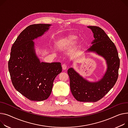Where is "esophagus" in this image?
Instances as JSON below:
<instances>
[{
    "label": "esophagus",
    "mask_w": 128,
    "mask_h": 128,
    "mask_svg": "<svg viewBox=\"0 0 128 128\" xmlns=\"http://www.w3.org/2000/svg\"><path fill=\"white\" fill-rule=\"evenodd\" d=\"M62 69L63 70H66L67 69V66L65 64H63L62 65Z\"/></svg>",
    "instance_id": "obj_1"
}]
</instances>
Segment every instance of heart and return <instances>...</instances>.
I'll use <instances>...</instances> for the list:
<instances>
[{
  "instance_id": "b5f03b06",
  "label": "heart",
  "mask_w": 128,
  "mask_h": 128,
  "mask_svg": "<svg viewBox=\"0 0 128 128\" xmlns=\"http://www.w3.org/2000/svg\"><path fill=\"white\" fill-rule=\"evenodd\" d=\"M76 40L77 36L72 34L61 37L56 41V47L59 50L64 51L73 47L76 44V49H77L80 46V42H76Z\"/></svg>"
}]
</instances>
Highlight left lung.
<instances>
[{"instance_id": "left-lung-1", "label": "left lung", "mask_w": 128, "mask_h": 128, "mask_svg": "<svg viewBox=\"0 0 128 128\" xmlns=\"http://www.w3.org/2000/svg\"><path fill=\"white\" fill-rule=\"evenodd\" d=\"M93 33L94 39L86 52H93L102 57L106 65V70L101 78L90 81L74 68L67 71L70 79V88L73 96L80 102H95L102 98L116 83L120 65L116 47L104 30L97 26H88ZM72 65V61L70 62Z\"/></svg>"}]
</instances>
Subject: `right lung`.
Returning <instances> with one entry per match:
<instances>
[{"mask_svg": "<svg viewBox=\"0 0 128 128\" xmlns=\"http://www.w3.org/2000/svg\"><path fill=\"white\" fill-rule=\"evenodd\" d=\"M52 24H34L24 29L11 48L8 68L15 88L34 101L47 99L56 76L62 72L60 62H41L33 40L48 32Z\"/></svg>", "mask_w": 128, "mask_h": 128, "instance_id": "1", "label": "right lung"}]
</instances>
